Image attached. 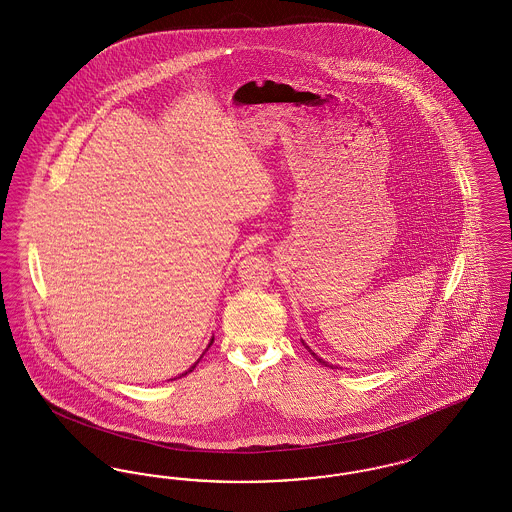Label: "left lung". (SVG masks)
Wrapping results in <instances>:
<instances>
[{"instance_id":"obj_1","label":"left lung","mask_w":512,"mask_h":512,"mask_svg":"<svg viewBox=\"0 0 512 512\" xmlns=\"http://www.w3.org/2000/svg\"><path fill=\"white\" fill-rule=\"evenodd\" d=\"M303 345H305V343H303ZM305 347H307V349H309V353H311V355H313V357H315V359H317V361H318V363H320V365L330 366V368H338V366L330 365V363H326V361H322V359H320V357H318L317 353H313V349H311V347H309V345H305Z\"/></svg>"}]
</instances>
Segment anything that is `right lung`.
Wrapping results in <instances>:
<instances>
[{
	"label": "right lung",
	"instance_id": "right-lung-1",
	"mask_svg": "<svg viewBox=\"0 0 512 512\" xmlns=\"http://www.w3.org/2000/svg\"><path fill=\"white\" fill-rule=\"evenodd\" d=\"M211 343H213V340H211ZM211 343H209V345H207V349H209V347H211ZM199 359H201V357H199ZM197 363H199V361H197ZM197 363H195V365H197ZM195 365L192 366V368H190V370H188V372H192V370H194V368H195ZM188 372H184V374H182V376H186V374H188Z\"/></svg>",
	"mask_w": 512,
	"mask_h": 512
}]
</instances>
